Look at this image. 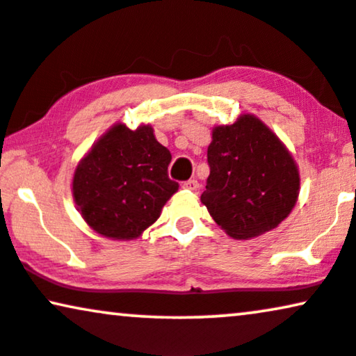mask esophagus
<instances>
[{
    "instance_id": "34e87169",
    "label": "esophagus",
    "mask_w": 356,
    "mask_h": 356,
    "mask_svg": "<svg viewBox=\"0 0 356 356\" xmlns=\"http://www.w3.org/2000/svg\"><path fill=\"white\" fill-rule=\"evenodd\" d=\"M182 188H186V191H191V192H199L200 186L195 179H191V181H186L182 184Z\"/></svg>"
}]
</instances>
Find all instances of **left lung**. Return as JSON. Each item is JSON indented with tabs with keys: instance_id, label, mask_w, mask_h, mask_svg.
Returning <instances> with one entry per match:
<instances>
[{
	"instance_id": "obj_1",
	"label": "left lung",
	"mask_w": 356,
	"mask_h": 356,
	"mask_svg": "<svg viewBox=\"0 0 356 356\" xmlns=\"http://www.w3.org/2000/svg\"><path fill=\"white\" fill-rule=\"evenodd\" d=\"M210 175L200 200L235 240L263 235L299 195V170L276 134L253 115L217 126L207 151Z\"/></svg>"
}]
</instances>
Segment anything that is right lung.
Masks as SVG:
<instances>
[{
	"label": "right lung",
	"instance_id": "1",
	"mask_svg": "<svg viewBox=\"0 0 356 356\" xmlns=\"http://www.w3.org/2000/svg\"><path fill=\"white\" fill-rule=\"evenodd\" d=\"M170 157L151 126H113L74 174L72 191L85 222L115 240L141 235L179 188L168 174Z\"/></svg>",
	"mask_w": 356,
	"mask_h": 356
}]
</instances>
